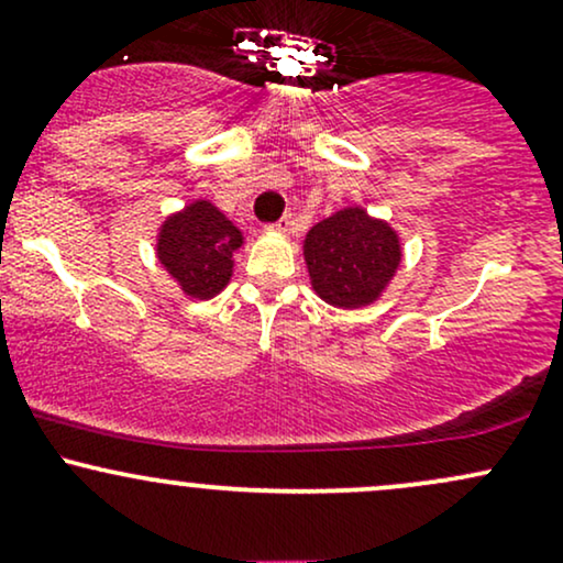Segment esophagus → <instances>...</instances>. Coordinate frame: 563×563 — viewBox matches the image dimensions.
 Segmentation results:
<instances>
[{
    "label": "esophagus",
    "mask_w": 563,
    "mask_h": 563,
    "mask_svg": "<svg viewBox=\"0 0 563 563\" xmlns=\"http://www.w3.org/2000/svg\"><path fill=\"white\" fill-rule=\"evenodd\" d=\"M290 228H294V217H290V214L280 217L275 224H269V230H275V232H288Z\"/></svg>",
    "instance_id": "34e87169"
}]
</instances>
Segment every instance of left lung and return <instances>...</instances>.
I'll use <instances>...</instances> for the list:
<instances>
[{
    "mask_svg": "<svg viewBox=\"0 0 563 563\" xmlns=\"http://www.w3.org/2000/svg\"><path fill=\"white\" fill-rule=\"evenodd\" d=\"M303 262L314 294L331 307L378 301L402 262L397 230L360 206L335 211L303 238Z\"/></svg>",
    "mask_w": 563,
    "mask_h": 563,
    "instance_id": "obj_1",
    "label": "left lung"
}]
</instances>
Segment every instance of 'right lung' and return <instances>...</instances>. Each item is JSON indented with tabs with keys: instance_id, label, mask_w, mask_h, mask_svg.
<instances>
[{
	"instance_id": "1",
	"label": "right lung",
	"mask_w": 563,
	"mask_h": 563,
	"mask_svg": "<svg viewBox=\"0 0 563 563\" xmlns=\"http://www.w3.org/2000/svg\"><path fill=\"white\" fill-rule=\"evenodd\" d=\"M241 245L243 232L211 200H192L161 224L156 254L183 294L203 301L228 288Z\"/></svg>"
}]
</instances>
